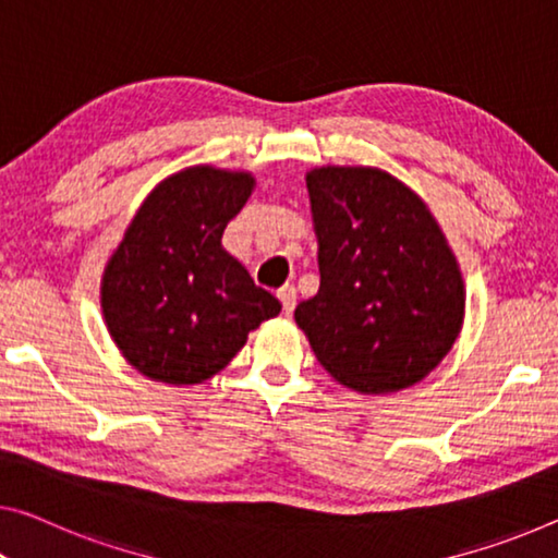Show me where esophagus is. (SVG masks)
Returning <instances> with one entry per match:
<instances>
[{
	"mask_svg": "<svg viewBox=\"0 0 558 558\" xmlns=\"http://www.w3.org/2000/svg\"><path fill=\"white\" fill-rule=\"evenodd\" d=\"M277 296H279V302H281V308H284V314L294 312V306H296V289L294 287H291V284L281 287Z\"/></svg>",
	"mask_w": 558,
	"mask_h": 558,
	"instance_id": "esophagus-1",
	"label": "esophagus"
}]
</instances>
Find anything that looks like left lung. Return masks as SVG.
<instances>
[{
  "mask_svg": "<svg viewBox=\"0 0 558 558\" xmlns=\"http://www.w3.org/2000/svg\"><path fill=\"white\" fill-rule=\"evenodd\" d=\"M319 291L294 319L344 387L389 393L439 366L464 324V279L426 204L374 167L306 174Z\"/></svg>",
  "mask_w": 558,
  "mask_h": 558,
  "instance_id": "1",
  "label": "left lung"
}]
</instances>
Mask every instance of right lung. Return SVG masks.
I'll return each mask as SVG.
<instances>
[{
    "label": "right lung",
    "mask_w": 558,
    "mask_h": 558,
    "mask_svg": "<svg viewBox=\"0 0 558 558\" xmlns=\"http://www.w3.org/2000/svg\"><path fill=\"white\" fill-rule=\"evenodd\" d=\"M252 190L246 171L190 167L134 214L101 277V314L136 372L174 387L207 381L281 312L221 246Z\"/></svg>",
    "instance_id": "1"
}]
</instances>
